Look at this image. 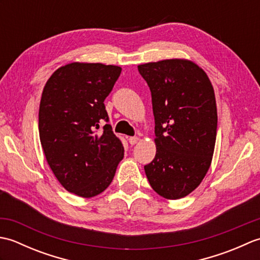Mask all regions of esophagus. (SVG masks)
Returning <instances> with one entry per match:
<instances>
[{
	"label": "esophagus",
	"mask_w": 260,
	"mask_h": 260,
	"mask_svg": "<svg viewBox=\"0 0 260 260\" xmlns=\"http://www.w3.org/2000/svg\"><path fill=\"white\" fill-rule=\"evenodd\" d=\"M139 141H140V139H139V137H137V136L129 137V139H128V142H129V144H131V145H135L136 143L139 142Z\"/></svg>",
	"instance_id": "1"
}]
</instances>
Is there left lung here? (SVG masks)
Returning <instances> with one entry per match:
<instances>
[{
  "mask_svg": "<svg viewBox=\"0 0 260 260\" xmlns=\"http://www.w3.org/2000/svg\"><path fill=\"white\" fill-rule=\"evenodd\" d=\"M152 93L156 154L144 167L157 194L184 198L196 190L212 161L218 114L214 90L202 68L186 59L140 64Z\"/></svg>",
  "mask_w": 260,
  "mask_h": 260,
  "instance_id": "8db88e82",
  "label": "left lung"
}]
</instances>
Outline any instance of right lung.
<instances>
[{"instance_id": "obj_1", "label": "right lung", "mask_w": 260, "mask_h": 260, "mask_svg": "<svg viewBox=\"0 0 260 260\" xmlns=\"http://www.w3.org/2000/svg\"><path fill=\"white\" fill-rule=\"evenodd\" d=\"M121 73L118 66L71 62L43 88L39 135L47 162L66 190L82 198L112 183L124 146L108 121L104 101Z\"/></svg>"}]
</instances>
